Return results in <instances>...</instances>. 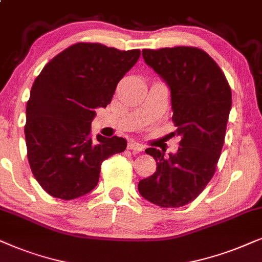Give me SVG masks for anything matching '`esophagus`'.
<instances>
[{
  "instance_id": "34e87169",
  "label": "esophagus",
  "mask_w": 262,
  "mask_h": 262,
  "mask_svg": "<svg viewBox=\"0 0 262 262\" xmlns=\"http://www.w3.org/2000/svg\"><path fill=\"white\" fill-rule=\"evenodd\" d=\"M127 148L130 149V151H134V152H141L142 149H144V146H142L141 144H138V142H135V141H132L128 144Z\"/></svg>"
}]
</instances>
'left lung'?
Returning <instances> with one entry per match:
<instances>
[{"instance_id": "8db88e82", "label": "left lung", "mask_w": 262, "mask_h": 262, "mask_svg": "<svg viewBox=\"0 0 262 262\" xmlns=\"http://www.w3.org/2000/svg\"><path fill=\"white\" fill-rule=\"evenodd\" d=\"M142 57L171 91L172 122L181 137L175 155L147 148L156 172L139 182L141 196L160 207L194 201L215 172L231 110V89L207 52L194 47L144 49Z\"/></svg>"}]
</instances>
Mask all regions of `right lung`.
Returning <instances> with one entry per match:
<instances>
[{"label": "right lung", "instance_id": "right-lung-1", "mask_svg": "<svg viewBox=\"0 0 262 262\" xmlns=\"http://www.w3.org/2000/svg\"><path fill=\"white\" fill-rule=\"evenodd\" d=\"M140 50L76 43L56 55L34 80L26 106L27 158L40 187L73 200L98 184L104 160L123 152V138L91 134L97 107L110 104Z\"/></svg>", "mask_w": 262, "mask_h": 262}]
</instances>
